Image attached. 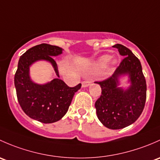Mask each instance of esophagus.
I'll return each mask as SVG.
<instances>
[{
	"instance_id": "34e87169",
	"label": "esophagus",
	"mask_w": 160,
	"mask_h": 160,
	"mask_svg": "<svg viewBox=\"0 0 160 160\" xmlns=\"http://www.w3.org/2000/svg\"><path fill=\"white\" fill-rule=\"evenodd\" d=\"M91 83H92L91 81H88V80L83 81V82H82V87H83V88H85V87H88V85H89Z\"/></svg>"
}]
</instances>
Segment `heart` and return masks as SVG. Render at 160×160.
Here are the masks:
<instances>
[{"label":"heart","mask_w":160,"mask_h":160,"mask_svg":"<svg viewBox=\"0 0 160 160\" xmlns=\"http://www.w3.org/2000/svg\"><path fill=\"white\" fill-rule=\"evenodd\" d=\"M110 59H111V56L110 55H103L102 57H101L99 59H98V62H97V67H98V68H104L105 65L108 64V62H109ZM115 63H116V61L113 60L112 64H115Z\"/></svg>","instance_id":"obj_1"}]
</instances>
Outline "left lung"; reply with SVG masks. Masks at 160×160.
<instances>
[{
	"mask_svg": "<svg viewBox=\"0 0 160 160\" xmlns=\"http://www.w3.org/2000/svg\"><path fill=\"white\" fill-rule=\"evenodd\" d=\"M113 47L124 58L111 77L95 82L101 86L102 95L95 106L98 118L105 127L120 129L135 122L142 112L146 99V82L138 58L122 44H116ZM126 74L129 76L130 85L127 90H123L118 87V78Z\"/></svg>",
	"mask_w": 160,
	"mask_h": 160,
	"instance_id": "obj_1",
	"label": "left lung"
}]
</instances>
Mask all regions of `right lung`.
<instances>
[{
    "mask_svg": "<svg viewBox=\"0 0 160 160\" xmlns=\"http://www.w3.org/2000/svg\"><path fill=\"white\" fill-rule=\"evenodd\" d=\"M63 49L48 44L34 46L20 57L18 69L14 75V85L18 100L27 116L43 123L58 121L68 112L75 93L82 84L68 87L59 78L58 71L54 56L62 54ZM44 60L50 62L55 70L57 79L39 85L30 78L29 69L34 62Z\"/></svg>",
    "mask_w": 160,
    "mask_h": 160,
    "instance_id": "1",
    "label": "right lung"
}]
</instances>
